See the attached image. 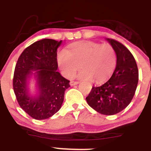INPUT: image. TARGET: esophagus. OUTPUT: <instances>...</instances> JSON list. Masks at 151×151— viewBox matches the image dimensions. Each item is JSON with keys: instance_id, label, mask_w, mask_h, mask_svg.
Segmentation results:
<instances>
[{"instance_id": "34e87169", "label": "esophagus", "mask_w": 151, "mask_h": 151, "mask_svg": "<svg viewBox=\"0 0 151 151\" xmlns=\"http://www.w3.org/2000/svg\"><path fill=\"white\" fill-rule=\"evenodd\" d=\"M70 84L71 86H74V85H76V84H79V81H71Z\"/></svg>"}]
</instances>
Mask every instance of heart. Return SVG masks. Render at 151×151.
<instances>
[{
  "label": "heart",
  "instance_id": "obj_1",
  "mask_svg": "<svg viewBox=\"0 0 151 151\" xmlns=\"http://www.w3.org/2000/svg\"><path fill=\"white\" fill-rule=\"evenodd\" d=\"M115 50L110 44L79 41L58 54L57 62L64 77L72 79L80 69L78 77L85 81L101 82L111 75L116 65Z\"/></svg>",
  "mask_w": 151,
  "mask_h": 151
}]
</instances>
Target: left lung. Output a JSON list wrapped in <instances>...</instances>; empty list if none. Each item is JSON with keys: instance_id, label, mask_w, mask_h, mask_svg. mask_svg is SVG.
Returning a JSON list of instances; mask_svg holds the SVG:
<instances>
[{"instance_id": "8db88e82", "label": "left lung", "mask_w": 151, "mask_h": 151, "mask_svg": "<svg viewBox=\"0 0 151 151\" xmlns=\"http://www.w3.org/2000/svg\"><path fill=\"white\" fill-rule=\"evenodd\" d=\"M107 40L116 53V66L106 82L92 86L86 99L99 113L114 115L131 103L138 85V70L136 60L126 47L114 39Z\"/></svg>"}]
</instances>
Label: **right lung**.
I'll return each instance as SVG.
<instances>
[{
  "instance_id": "right-lung-1",
  "label": "right lung",
  "mask_w": 151,
  "mask_h": 151,
  "mask_svg": "<svg viewBox=\"0 0 151 151\" xmlns=\"http://www.w3.org/2000/svg\"><path fill=\"white\" fill-rule=\"evenodd\" d=\"M62 41L43 39L26 47L19 57L14 71L13 86L18 104L37 120L49 119L61 108L70 81L58 70L57 50ZM35 73L39 93L35 98L28 93L27 79Z\"/></svg>"
}]
</instances>
